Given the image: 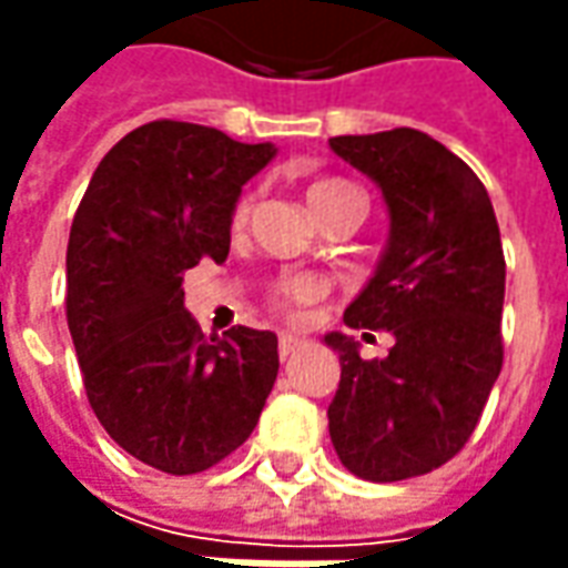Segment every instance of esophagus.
I'll return each instance as SVG.
<instances>
[{
    "instance_id": "esophagus-1",
    "label": "esophagus",
    "mask_w": 568,
    "mask_h": 568,
    "mask_svg": "<svg viewBox=\"0 0 568 568\" xmlns=\"http://www.w3.org/2000/svg\"><path fill=\"white\" fill-rule=\"evenodd\" d=\"M300 347H303V341L294 338V335H281V341H277V354H281V361H291Z\"/></svg>"
}]
</instances>
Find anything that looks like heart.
Here are the masks:
<instances>
[{
    "label": "heart",
    "mask_w": 568,
    "mask_h": 568,
    "mask_svg": "<svg viewBox=\"0 0 568 568\" xmlns=\"http://www.w3.org/2000/svg\"><path fill=\"white\" fill-rule=\"evenodd\" d=\"M344 199H361V192L351 186V183H344V180H335V176L316 180L313 186L306 189V202L313 207V214L325 211V207L338 205ZM246 217H250V199H240V202L233 205L230 224H233V227H243ZM318 296H322V284H318L316 277H294V281L281 284V291H277V306H281V310H296V306L316 303Z\"/></svg>",
    "instance_id": "b5f03b06"
}]
</instances>
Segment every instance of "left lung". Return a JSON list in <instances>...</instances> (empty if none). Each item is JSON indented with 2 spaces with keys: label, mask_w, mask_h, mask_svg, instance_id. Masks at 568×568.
Here are the masks:
<instances>
[{
  "label": "left lung",
  "mask_w": 568,
  "mask_h": 568,
  "mask_svg": "<svg viewBox=\"0 0 568 568\" xmlns=\"http://www.w3.org/2000/svg\"><path fill=\"white\" fill-rule=\"evenodd\" d=\"M328 144L382 189L392 221L376 274L344 322L395 335L382 361H363L361 344L341 332L325 335L341 357L332 446L363 480L420 477L465 448L503 369L499 224L477 173L426 132Z\"/></svg>",
  "instance_id": "obj_1"
}]
</instances>
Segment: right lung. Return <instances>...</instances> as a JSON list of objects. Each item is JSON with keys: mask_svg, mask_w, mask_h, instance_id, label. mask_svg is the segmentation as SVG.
I'll list each match as a JSON object with an SVG mask.
<instances>
[{"mask_svg": "<svg viewBox=\"0 0 568 568\" xmlns=\"http://www.w3.org/2000/svg\"><path fill=\"white\" fill-rule=\"evenodd\" d=\"M274 144L158 120L100 161L69 233L65 316L88 402L110 439L164 474L224 462L258 424L277 338L202 335L183 272L230 252V214Z\"/></svg>", "mask_w": 568, "mask_h": 568, "instance_id": "obj_1", "label": "right lung"}]
</instances>
